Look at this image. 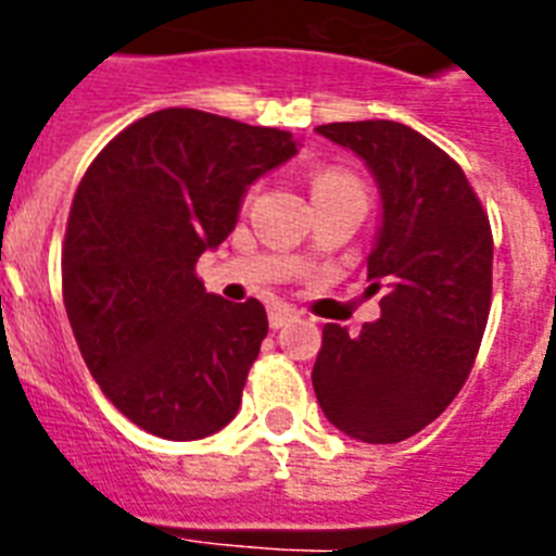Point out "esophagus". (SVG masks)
I'll use <instances>...</instances> for the list:
<instances>
[{"mask_svg": "<svg viewBox=\"0 0 556 556\" xmlns=\"http://www.w3.org/2000/svg\"><path fill=\"white\" fill-rule=\"evenodd\" d=\"M291 320H296V308H291V305H274L268 312L270 329H282Z\"/></svg>", "mask_w": 556, "mask_h": 556, "instance_id": "1", "label": "esophagus"}]
</instances>
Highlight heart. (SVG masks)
I'll use <instances>...</instances> for the list:
<instances>
[{
    "mask_svg": "<svg viewBox=\"0 0 556 556\" xmlns=\"http://www.w3.org/2000/svg\"><path fill=\"white\" fill-rule=\"evenodd\" d=\"M331 187H361L357 178H352L349 173H340V169H326L320 176L314 178V192L317 190H331Z\"/></svg>",
    "mask_w": 556,
    "mask_h": 556,
    "instance_id": "1",
    "label": "heart"
}]
</instances>
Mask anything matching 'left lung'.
<instances>
[{
    "label": "left lung",
    "instance_id": "left-lung-1",
    "mask_svg": "<svg viewBox=\"0 0 556 556\" xmlns=\"http://www.w3.org/2000/svg\"><path fill=\"white\" fill-rule=\"evenodd\" d=\"M378 181L383 218L366 262L380 317L352 338L323 326L314 395L338 430L395 444L435 421L465 387L491 314L493 233L465 169L395 121L326 124Z\"/></svg>",
    "mask_w": 556,
    "mask_h": 556
}]
</instances>
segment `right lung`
Here are the masks:
<instances>
[{"mask_svg":"<svg viewBox=\"0 0 556 556\" xmlns=\"http://www.w3.org/2000/svg\"><path fill=\"white\" fill-rule=\"evenodd\" d=\"M296 152L291 132L161 109L100 150L74 192L63 303L103 395L141 430L195 441L233 421L268 334L260 300L195 274L236 227L244 190Z\"/></svg>","mask_w":556,"mask_h":556,"instance_id":"right-lung-1","label":"right lung"}]
</instances>
